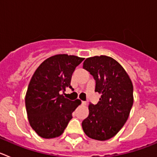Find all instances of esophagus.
I'll list each match as a JSON object with an SVG mask.
<instances>
[{"label":"esophagus","instance_id":"34e87169","mask_svg":"<svg viewBox=\"0 0 157 157\" xmlns=\"http://www.w3.org/2000/svg\"><path fill=\"white\" fill-rule=\"evenodd\" d=\"M82 105H86V101H82Z\"/></svg>","mask_w":157,"mask_h":157}]
</instances>
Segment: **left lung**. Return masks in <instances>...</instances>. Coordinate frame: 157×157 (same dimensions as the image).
I'll list each match as a JSON object with an SVG mask.
<instances>
[{
  "label": "left lung",
  "instance_id": "obj_1",
  "mask_svg": "<svg viewBox=\"0 0 157 157\" xmlns=\"http://www.w3.org/2000/svg\"><path fill=\"white\" fill-rule=\"evenodd\" d=\"M83 68L92 75L95 92L101 95L97 105H89V116L82 123L83 131L92 139L109 140L128 119L134 102L132 82L123 67L110 56L87 58Z\"/></svg>",
  "mask_w": 157,
  "mask_h": 157
}]
</instances>
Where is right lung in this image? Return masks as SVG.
<instances>
[{"label":"right lung","mask_w":157,"mask_h":157,"mask_svg":"<svg viewBox=\"0 0 157 157\" xmlns=\"http://www.w3.org/2000/svg\"><path fill=\"white\" fill-rule=\"evenodd\" d=\"M84 58L58 54L40 64L27 88L25 104L30 127L40 137L61 135L81 101L65 98L60 92L71 86L75 69Z\"/></svg>","instance_id":"1"}]
</instances>
